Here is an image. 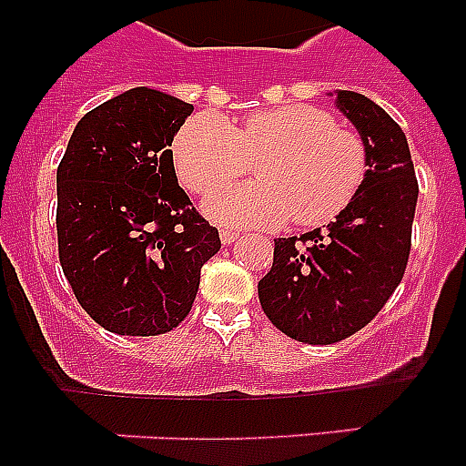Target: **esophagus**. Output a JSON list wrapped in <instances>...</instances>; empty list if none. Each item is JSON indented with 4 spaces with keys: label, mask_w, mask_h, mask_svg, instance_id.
I'll return each mask as SVG.
<instances>
[{
    "label": "esophagus",
    "mask_w": 466,
    "mask_h": 466,
    "mask_svg": "<svg viewBox=\"0 0 466 466\" xmlns=\"http://www.w3.org/2000/svg\"><path fill=\"white\" fill-rule=\"evenodd\" d=\"M219 238H221V242H224V245H233V242L238 240V233H236V230H221Z\"/></svg>",
    "instance_id": "obj_1"
}]
</instances>
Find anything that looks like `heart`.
<instances>
[{
	"instance_id": "heart-1",
	"label": "heart",
	"mask_w": 466,
	"mask_h": 466,
	"mask_svg": "<svg viewBox=\"0 0 466 466\" xmlns=\"http://www.w3.org/2000/svg\"><path fill=\"white\" fill-rule=\"evenodd\" d=\"M175 167L196 196L258 164V182L209 196V219L230 228H273L287 221L312 228L339 219L369 175V149L352 130L310 105L254 111L240 126L203 111L175 137Z\"/></svg>"
}]
</instances>
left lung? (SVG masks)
<instances>
[{
	"instance_id": "left-lung-1",
	"label": "left lung",
	"mask_w": 466,
	"mask_h": 466,
	"mask_svg": "<svg viewBox=\"0 0 466 466\" xmlns=\"http://www.w3.org/2000/svg\"><path fill=\"white\" fill-rule=\"evenodd\" d=\"M339 106L369 149L364 187L327 230L278 238L273 268L258 282L266 317L289 339L310 345L339 343L382 310L406 273L418 203L399 123L352 90H339Z\"/></svg>"
}]
</instances>
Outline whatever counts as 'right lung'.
Masks as SVG:
<instances>
[{"mask_svg":"<svg viewBox=\"0 0 466 466\" xmlns=\"http://www.w3.org/2000/svg\"><path fill=\"white\" fill-rule=\"evenodd\" d=\"M193 105L133 88L88 111L57 166V257L79 306L118 336L184 322L219 230L179 188L172 139Z\"/></svg>","mask_w":466,"mask_h":466,"instance_id":"add662e5","label":"right lung"}]
</instances>
